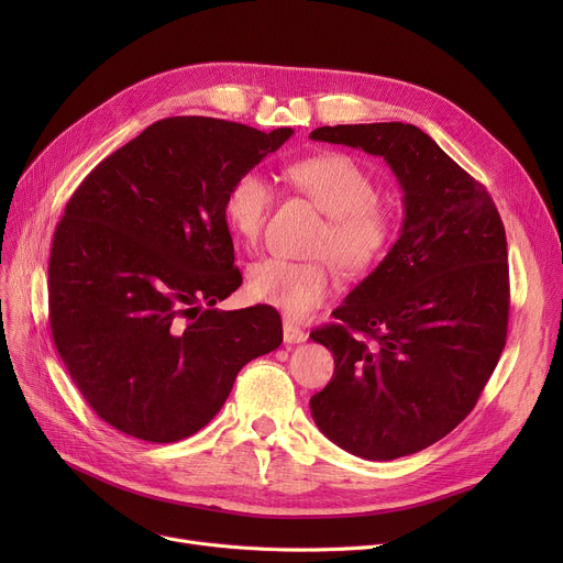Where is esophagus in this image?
Masks as SVG:
<instances>
[{
    "label": "esophagus",
    "instance_id": "34e87169",
    "mask_svg": "<svg viewBox=\"0 0 563 563\" xmlns=\"http://www.w3.org/2000/svg\"><path fill=\"white\" fill-rule=\"evenodd\" d=\"M283 340L287 342V344H299V342H306L308 340V333L303 331V329H299L297 323H291V321H283Z\"/></svg>",
    "mask_w": 563,
    "mask_h": 563
}]
</instances>
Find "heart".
<instances>
[{
	"instance_id": "obj_1",
	"label": "heart",
	"mask_w": 563,
	"mask_h": 563,
	"mask_svg": "<svg viewBox=\"0 0 563 563\" xmlns=\"http://www.w3.org/2000/svg\"><path fill=\"white\" fill-rule=\"evenodd\" d=\"M289 183L329 217L317 255L331 260L291 262L266 257L251 266L249 289L266 306L289 319H303L327 303L335 291V265L346 276H363L390 251L397 219L376 200V185L367 168L344 153H319L287 166ZM274 205V187L266 175L251 168L232 180L223 198V219L242 244H255Z\"/></svg>"
}]
</instances>
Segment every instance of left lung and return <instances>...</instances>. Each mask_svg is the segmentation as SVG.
Wrapping results in <instances>:
<instances>
[{"mask_svg": "<svg viewBox=\"0 0 563 563\" xmlns=\"http://www.w3.org/2000/svg\"><path fill=\"white\" fill-rule=\"evenodd\" d=\"M310 139L388 162L404 191L401 234L310 338L335 372L310 399L319 431L369 461L416 454L475 408L507 342L509 262L499 212L420 128H317Z\"/></svg>", "mask_w": 563, "mask_h": 563, "instance_id": "obj_1", "label": "left lung"}]
</instances>
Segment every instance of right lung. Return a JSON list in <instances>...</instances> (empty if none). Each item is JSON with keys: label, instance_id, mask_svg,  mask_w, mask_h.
Instances as JSON below:
<instances>
[{"label": "right lung", "instance_id": "obj_1", "mask_svg": "<svg viewBox=\"0 0 563 563\" xmlns=\"http://www.w3.org/2000/svg\"><path fill=\"white\" fill-rule=\"evenodd\" d=\"M291 134L164 118L70 196L49 253V329L75 386L113 429L189 438L221 410L240 369L280 346L272 306H214L242 285L225 191Z\"/></svg>", "mask_w": 563, "mask_h": 563}]
</instances>
